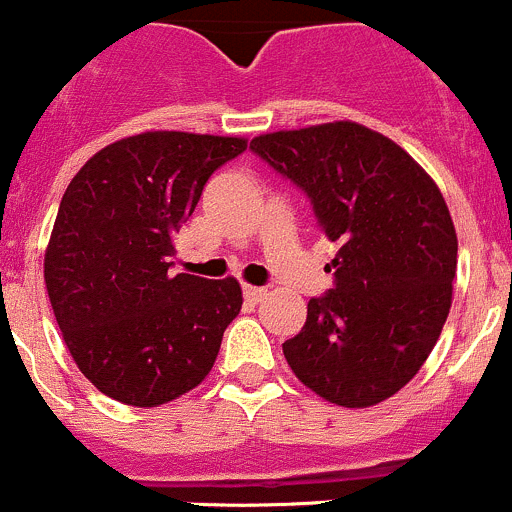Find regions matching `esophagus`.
<instances>
[{
	"mask_svg": "<svg viewBox=\"0 0 512 512\" xmlns=\"http://www.w3.org/2000/svg\"><path fill=\"white\" fill-rule=\"evenodd\" d=\"M244 296L249 298L251 303H258L263 296H266V288H261V286H244Z\"/></svg>",
	"mask_w": 512,
	"mask_h": 512,
	"instance_id": "1",
	"label": "esophagus"
}]
</instances>
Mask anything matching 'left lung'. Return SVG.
<instances>
[{
  "label": "left lung",
  "instance_id": "left-lung-1",
  "mask_svg": "<svg viewBox=\"0 0 512 512\" xmlns=\"http://www.w3.org/2000/svg\"><path fill=\"white\" fill-rule=\"evenodd\" d=\"M251 151L311 199L338 244L333 288L283 343L288 366L336 406L386 401L421 371L453 301L458 236L443 194L408 151L356 121L261 134Z\"/></svg>",
  "mask_w": 512,
  "mask_h": 512
}]
</instances>
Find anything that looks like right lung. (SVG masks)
I'll return each mask as SVG.
<instances>
[{"label":"right lung","instance_id":"1","mask_svg":"<svg viewBox=\"0 0 512 512\" xmlns=\"http://www.w3.org/2000/svg\"><path fill=\"white\" fill-rule=\"evenodd\" d=\"M239 136L144 131L96 151L67 186L44 254L54 318L104 396L154 408L199 386L241 311L236 278L171 276L174 234Z\"/></svg>","mask_w":512,"mask_h":512}]
</instances>
